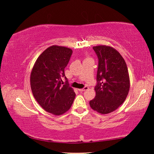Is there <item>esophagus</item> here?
<instances>
[{
  "mask_svg": "<svg viewBox=\"0 0 154 154\" xmlns=\"http://www.w3.org/2000/svg\"><path fill=\"white\" fill-rule=\"evenodd\" d=\"M88 89V88L87 86H85V87H84L83 88H82V89H78V90H79V92H83V91L87 90Z\"/></svg>",
  "mask_w": 154,
  "mask_h": 154,
  "instance_id": "esophagus-1",
  "label": "esophagus"
}]
</instances>
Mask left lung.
I'll list each match as a JSON object with an SVG mask.
<instances>
[{
    "mask_svg": "<svg viewBox=\"0 0 154 154\" xmlns=\"http://www.w3.org/2000/svg\"><path fill=\"white\" fill-rule=\"evenodd\" d=\"M98 58L96 96L90 101L93 110L107 114L116 110L128 94L130 77L126 62L116 49L107 45L93 47Z\"/></svg>",
    "mask_w": 154,
    "mask_h": 154,
    "instance_id": "obj_1",
    "label": "left lung"
}]
</instances>
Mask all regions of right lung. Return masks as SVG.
<instances>
[{
  "label": "right lung",
  "instance_id": "1",
  "mask_svg": "<svg viewBox=\"0 0 154 154\" xmlns=\"http://www.w3.org/2000/svg\"><path fill=\"white\" fill-rule=\"evenodd\" d=\"M72 53V49L66 47H49L36 59L30 73L34 97L44 110L55 116L66 113L75 98L64 75ZM62 77L66 84L62 82Z\"/></svg>",
  "mask_w": 154,
  "mask_h": 154
}]
</instances>
